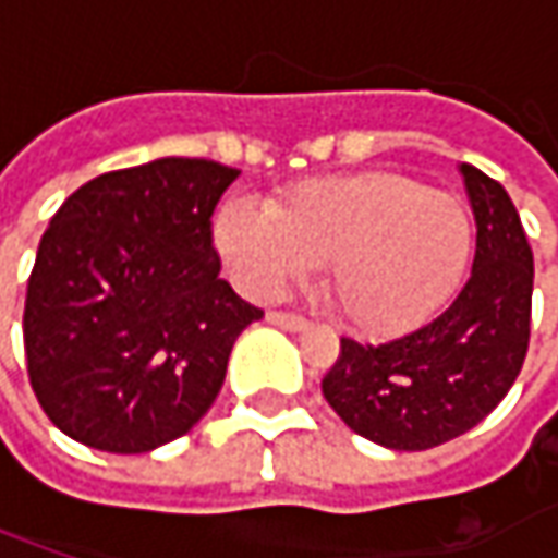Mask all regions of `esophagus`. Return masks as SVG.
I'll use <instances>...</instances> for the list:
<instances>
[{
	"label": "esophagus",
	"mask_w": 558,
	"mask_h": 558,
	"mask_svg": "<svg viewBox=\"0 0 558 558\" xmlns=\"http://www.w3.org/2000/svg\"><path fill=\"white\" fill-rule=\"evenodd\" d=\"M267 323L269 326H279V329H286V332H307V329H311V323H307V319H301V316H291V313H279V311L267 313Z\"/></svg>",
	"instance_id": "esophagus-1"
}]
</instances>
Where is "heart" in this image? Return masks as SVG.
Wrapping results in <instances>:
<instances>
[{"label": "heart", "instance_id": "b5f03b06", "mask_svg": "<svg viewBox=\"0 0 558 558\" xmlns=\"http://www.w3.org/2000/svg\"><path fill=\"white\" fill-rule=\"evenodd\" d=\"M214 245L260 301L326 264L338 316L366 338H397L457 298L475 254V220L457 195L410 177L354 173L298 183L269 210L226 202Z\"/></svg>", "mask_w": 558, "mask_h": 558}]
</instances>
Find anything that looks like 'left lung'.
<instances>
[{
    "mask_svg": "<svg viewBox=\"0 0 558 558\" xmlns=\"http://www.w3.org/2000/svg\"><path fill=\"white\" fill-rule=\"evenodd\" d=\"M475 214L472 276L447 311L385 344L341 338L323 395L344 425L391 450H428L475 428L512 388L531 338L534 257L506 189L460 163Z\"/></svg>",
    "mask_w": 558,
    "mask_h": 558,
    "instance_id": "obj_1",
    "label": "left lung"
}]
</instances>
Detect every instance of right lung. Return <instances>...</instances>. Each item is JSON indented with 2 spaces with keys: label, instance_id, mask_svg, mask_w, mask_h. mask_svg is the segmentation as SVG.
<instances>
[{
  "label": "right lung",
  "instance_id": "obj_1",
  "mask_svg": "<svg viewBox=\"0 0 558 558\" xmlns=\"http://www.w3.org/2000/svg\"><path fill=\"white\" fill-rule=\"evenodd\" d=\"M239 170L202 158L101 173L58 207L24 304L46 416L105 453H148L210 410L264 311L220 279L210 217Z\"/></svg>",
  "mask_w": 558,
  "mask_h": 558
}]
</instances>
